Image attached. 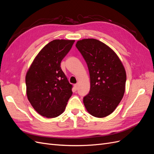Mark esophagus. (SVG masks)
Wrapping results in <instances>:
<instances>
[{"label":"esophagus","instance_id":"obj_1","mask_svg":"<svg viewBox=\"0 0 154 154\" xmlns=\"http://www.w3.org/2000/svg\"><path fill=\"white\" fill-rule=\"evenodd\" d=\"M74 88H75L76 90H77V88H78V83H76V84H74Z\"/></svg>","mask_w":154,"mask_h":154}]
</instances>
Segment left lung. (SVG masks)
Wrapping results in <instances>:
<instances>
[{
  "instance_id": "8db88e82",
  "label": "left lung",
  "mask_w": 154,
  "mask_h": 154,
  "mask_svg": "<svg viewBox=\"0 0 154 154\" xmlns=\"http://www.w3.org/2000/svg\"><path fill=\"white\" fill-rule=\"evenodd\" d=\"M76 47L87 64L91 89L83 97L87 112L96 118H104L114 111L125 91L127 75L114 51L94 38L78 40Z\"/></svg>"
}]
</instances>
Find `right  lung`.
Masks as SVG:
<instances>
[{"label":"right lung","mask_w":154,"mask_h":154,"mask_svg":"<svg viewBox=\"0 0 154 154\" xmlns=\"http://www.w3.org/2000/svg\"><path fill=\"white\" fill-rule=\"evenodd\" d=\"M75 40H54L41 49L26 75L27 99L34 109L48 118L62 114L72 96V85L60 67Z\"/></svg>","instance_id":"obj_1"}]
</instances>
